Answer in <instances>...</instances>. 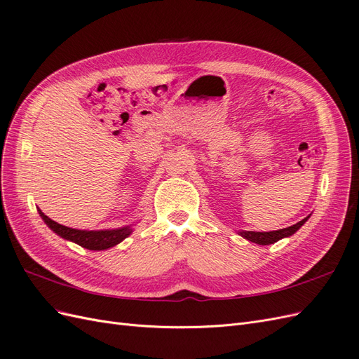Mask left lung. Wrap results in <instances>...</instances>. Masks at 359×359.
<instances>
[{"mask_svg":"<svg viewBox=\"0 0 359 359\" xmlns=\"http://www.w3.org/2000/svg\"><path fill=\"white\" fill-rule=\"evenodd\" d=\"M307 220H309V217H306V219H302L297 224L285 227V229H280V231H273V232H252V231L247 232V231H244V232H240V235L244 236L245 240L252 241V243H256V244H260V245H268V244L277 243L278 240H281V238H286V236L293 235Z\"/></svg>","mask_w":359,"mask_h":359,"instance_id":"8db88e82","label":"left lung"}]
</instances>
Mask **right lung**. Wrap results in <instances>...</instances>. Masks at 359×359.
Here are the masks:
<instances>
[{
	"label": "right lung",
	"mask_w": 359,
	"mask_h": 359,
	"mask_svg": "<svg viewBox=\"0 0 359 359\" xmlns=\"http://www.w3.org/2000/svg\"><path fill=\"white\" fill-rule=\"evenodd\" d=\"M41 219L45 220V223L50 227V229L62 236L64 240L73 241L76 244H79L81 247H85L88 250H106L111 248L116 244L121 243L124 238H127L130 233H132V227L126 226L121 227V229H112V231H78V229H72V227L62 226L57 222L50 220L48 215L43 214L39 210Z\"/></svg>",
	"instance_id": "1"
}]
</instances>
